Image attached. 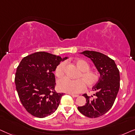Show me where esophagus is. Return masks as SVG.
Here are the masks:
<instances>
[{
    "label": "esophagus",
    "mask_w": 135,
    "mask_h": 135,
    "mask_svg": "<svg viewBox=\"0 0 135 135\" xmlns=\"http://www.w3.org/2000/svg\"><path fill=\"white\" fill-rule=\"evenodd\" d=\"M70 95H71V96L73 97V98H77V97L79 96V95H78V94H71Z\"/></svg>",
    "instance_id": "34e87169"
}]
</instances>
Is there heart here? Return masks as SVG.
Here are the masks:
<instances>
[{
	"instance_id": "obj_1",
	"label": "heart",
	"mask_w": 135,
	"mask_h": 135,
	"mask_svg": "<svg viewBox=\"0 0 135 135\" xmlns=\"http://www.w3.org/2000/svg\"><path fill=\"white\" fill-rule=\"evenodd\" d=\"M75 64L80 70L77 78L80 79L70 80L64 78L57 82V88L60 91L70 94H76L82 92L85 89L86 85L92 88L98 83L100 75L98 71L90 70V65L83 59H76ZM65 62H62L55 68L54 73L57 78H60L64 75Z\"/></svg>"
}]
</instances>
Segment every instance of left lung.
<instances>
[{"label":"left lung","instance_id":"8db88e82","mask_svg":"<svg viewBox=\"0 0 135 135\" xmlns=\"http://www.w3.org/2000/svg\"><path fill=\"white\" fill-rule=\"evenodd\" d=\"M91 59L100 73V78L93 91H96V98L86 94V103L78 107L83 115L89 118H97L105 114L111 109L120 88V73L114 60L103 54L96 51H85L81 52Z\"/></svg>","mask_w":135,"mask_h":135}]
</instances>
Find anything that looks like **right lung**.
<instances>
[{
  "instance_id": "obj_1",
  "label": "right lung",
  "mask_w": 135,
  "mask_h": 135,
  "mask_svg": "<svg viewBox=\"0 0 135 135\" xmlns=\"http://www.w3.org/2000/svg\"><path fill=\"white\" fill-rule=\"evenodd\" d=\"M67 57L37 52L23 58L15 73V83L20 100L32 115L44 118L58 108L63 93L55 91L53 71Z\"/></svg>"
}]
</instances>
